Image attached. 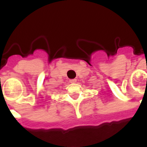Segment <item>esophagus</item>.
<instances>
[{
    "label": "esophagus",
    "instance_id": "1",
    "mask_svg": "<svg viewBox=\"0 0 147 147\" xmlns=\"http://www.w3.org/2000/svg\"><path fill=\"white\" fill-rule=\"evenodd\" d=\"M69 82L71 83H75V82H76V79H73V80H70Z\"/></svg>",
    "mask_w": 147,
    "mask_h": 147
}]
</instances>
